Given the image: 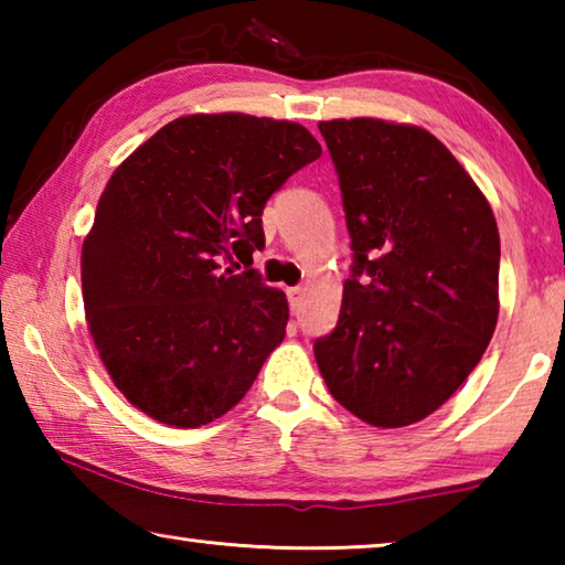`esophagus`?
Masks as SVG:
<instances>
[{"label": "esophagus", "instance_id": "esophagus-1", "mask_svg": "<svg viewBox=\"0 0 565 565\" xmlns=\"http://www.w3.org/2000/svg\"><path fill=\"white\" fill-rule=\"evenodd\" d=\"M286 296H289L291 311H296L303 303V289H301V286H291V289H286Z\"/></svg>", "mask_w": 565, "mask_h": 565}]
</instances>
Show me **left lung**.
I'll return each mask as SVG.
<instances>
[{
	"mask_svg": "<svg viewBox=\"0 0 565 565\" xmlns=\"http://www.w3.org/2000/svg\"><path fill=\"white\" fill-rule=\"evenodd\" d=\"M353 266L313 356L331 396L379 428L431 416L499 321L501 238L489 199L431 131L371 117L319 121Z\"/></svg>",
	"mask_w": 565,
	"mask_h": 565,
	"instance_id": "obj_1",
	"label": "left lung"
}]
</instances>
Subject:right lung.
<instances>
[{"label": "right lung", "mask_w": 565, "mask_h": 565, "mask_svg": "<svg viewBox=\"0 0 565 565\" xmlns=\"http://www.w3.org/2000/svg\"><path fill=\"white\" fill-rule=\"evenodd\" d=\"M319 157L296 121L189 114L114 171L82 244V296L104 369L141 414L196 428L252 388L289 303L222 264L264 246V204Z\"/></svg>", "instance_id": "right-lung-1"}]
</instances>
